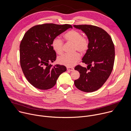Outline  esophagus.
Wrapping results in <instances>:
<instances>
[{
    "label": "esophagus",
    "instance_id": "1",
    "mask_svg": "<svg viewBox=\"0 0 131 131\" xmlns=\"http://www.w3.org/2000/svg\"><path fill=\"white\" fill-rule=\"evenodd\" d=\"M67 70H70V71H72L74 68L73 67H67Z\"/></svg>",
    "mask_w": 131,
    "mask_h": 131
}]
</instances>
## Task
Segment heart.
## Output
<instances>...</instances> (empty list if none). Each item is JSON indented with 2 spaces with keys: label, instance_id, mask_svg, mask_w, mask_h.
<instances>
[{
  "label": "heart",
  "instance_id": "heart-1",
  "mask_svg": "<svg viewBox=\"0 0 131 131\" xmlns=\"http://www.w3.org/2000/svg\"><path fill=\"white\" fill-rule=\"evenodd\" d=\"M64 37L68 42L73 43V51L80 52L81 53L85 52L89 48V41L85 37L82 36L81 33L77 30L71 29L66 32ZM63 41L58 37L55 38L52 42L53 50L58 54H61L63 51ZM80 58L78 52L69 54L65 53L58 58V62L62 65L70 67L76 64Z\"/></svg>",
  "mask_w": 131,
  "mask_h": 131
}]
</instances>
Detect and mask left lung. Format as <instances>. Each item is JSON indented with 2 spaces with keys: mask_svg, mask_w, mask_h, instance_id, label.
<instances>
[{
  "mask_svg": "<svg viewBox=\"0 0 131 131\" xmlns=\"http://www.w3.org/2000/svg\"><path fill=\"white\" fill-rule=\"evenodd\" d=\"M82 30L89 39V48L82 60L87 68L79 65L74 69L80 73L79 79L74 81L79 90L85 92H94L101 88L113 70L115 57V47L110 36L103 28L91 25H74Z\"/></svg>",
  "mask_w": 131,
  "mask_h": 131,
  "instance_id": "8db88e82",
  "label": "left lung"
}]
</instances>
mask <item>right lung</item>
Segmentation results:
<instances>
[{
	"label": "right lung",
	"mask_w": 131,
	"mask_h": 131,
	"mask_svg": "<svg viewBox=\"0 0 131 131\" xmlns=\"http://www.w3.org/2000/svg\"><path fill=\"white\" fill-rule=\"evenodd\" d=\"M69 28H72L69 24L46 23L34 26L24 34L20 46V65L25 77L34 87L50 89L66 71L65 66H52L49 63L57 59L51 46L52 40Z\"/></svg>",
	"instance_id": "add662e5"
}]
</instances>
